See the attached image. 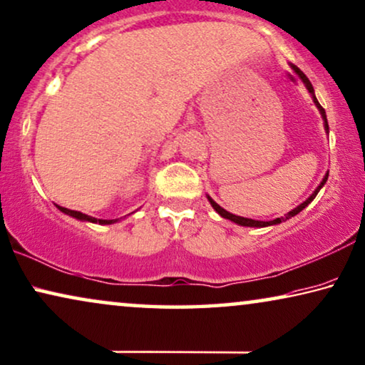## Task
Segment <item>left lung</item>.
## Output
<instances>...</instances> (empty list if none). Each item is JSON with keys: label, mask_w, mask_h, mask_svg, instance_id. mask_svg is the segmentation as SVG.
Returning <instances> with one entry per match:
<instances>
[{"label": "left lung", "mask_w": 365, "mask_h": 365, "mask_svg": "<svg viewBox=\"0 0 365 365\" xmlns=\"http://www.w3.org/2000/svg\"><path fill=\"white\" fill-rule=\"evenodd\" d=\"M292 68L294 72L298 73V77L301 78V81H303V83L306 86V88H308V92L311 93V97H313V102H314V105L316 107H318V110H319V113H321V117H323V121H324V130H326V133H329V125H327V118H326V112H324V108L321 107L319 105V102H318V98H316V95H314V88H313V86H311V82L308 81V77L304 76L303 72L299 71V68L297 67V66H293L292 64ZM327 176H329V173H326V176L323 178V181H321V184L318 187L314 189V192L309 195L308 199L304 200L303 204H299L298 207H294L293 210H289L288 214H284V217H278V219H273V220H268V222H263V220H253V219H247V217H240V215H234V214H230V212H227L225 209H222L220 205L215 202V200L212 199V197H209L207 195V199H209V202H210V205H212V207L215 209V212H217L220 217H224V219H229V220H232V222H235V224H239V225H244V227H268V225H277V224H282V222H284V220H288V219H292V217H294V215L297 214H299L301 210H303L304 207H308V204H311V200H313L314 197H316V194H318L319 191H321V187L324 186L326 184V181H327Z\"/></svg>", "instance_id": "8db88e82"}]
</instances>
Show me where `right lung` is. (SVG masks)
<instances>
[{"label":"right lung","mask_w":365,"mask_h":365,"mask_svg":"<svg viewBox=\"0 0 365 365\" xmlns=\"http://www.w3.org/2000/svg\"><path fill=\"white\" fill-rule=\"evenodd\" d=\"M57 209H59L61 212H64V214H67V215H71V217H73V219H77V220H83V222H92V224L108 225V224H115V222H118V219H112V220L95 219V217H91V215H87V214L78 212V210H71V209H67V207H62V205H57Z\"/></svg>","instance_id":"right-lung-1"}]
</instances>
